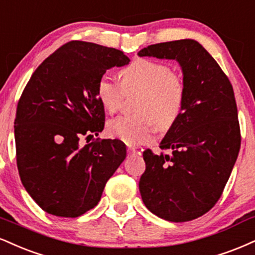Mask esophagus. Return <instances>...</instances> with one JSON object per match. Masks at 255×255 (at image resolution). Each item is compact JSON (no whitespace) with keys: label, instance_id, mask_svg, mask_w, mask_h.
<instances>
[{"label":"esophagus","instance_id":"esophagus-1","mask_svg":"<svg viewBox=\"0 0 255 255\" xmlns=\"http://www.w3.org/2000/svg\"><path fill=\"white\" fill-rule=\"evenodd\" d=\"M127 153H128V155H134L136 153V149L133 148V147H128Z\"/></svg>","mask_w":255,"mask_h":255}]
</instances>
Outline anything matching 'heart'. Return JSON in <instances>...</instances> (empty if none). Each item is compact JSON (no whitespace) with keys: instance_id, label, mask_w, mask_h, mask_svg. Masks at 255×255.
Wrapping results in <instances>:
<instances>
[{"instance_id":"heart-1","label":"heart","mask_w":255,"mask_h":255,"mask_svg":"<svg viewBox=\"0 0 255 255\" xmlns=\"http://www.w3.org/2000/svg\"><path fill=\"white\" fill-rule=\"evenodd\" d=\"M119 78L120 84L102 76L96 84L97 98L107 113L118 112L125 94L141 91V95L136 114L109 121L110 136L127 145H140L151 139L154 126L159 131H167L177 124L185 104V83L166 63L136 58L119 72Z\"/></svg>"}]
</instances>
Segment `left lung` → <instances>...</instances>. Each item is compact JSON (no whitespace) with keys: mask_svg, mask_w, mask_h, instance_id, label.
Listing matches in <instances>:
<instances>
[{"mask_svg":"<svg viewBox=\"0 0 255 255\" xmlns=\"http://www.w3.org/2000/svg\"><path fill=\"white\" fill-rule=\"evenodd\" d=\"M137 54L176 59L186 89L182 115L159 146L171 154L143 152L141 198L160 219L195 220L217 203L240 151L234 90L216 60L195 40L149 45Z\"/></svg>","mask_w":255,"mask_h":255,"instance_id":"left-lung-1","label":"left lung"}]
</instances>
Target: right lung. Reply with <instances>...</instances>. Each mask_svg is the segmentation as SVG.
Instances as JSON below:
<instances>
[{
  "label": "right lung",
  "mask_w": 255,
  "mask_h": 255,
  "mask_svg": "<svg viewBox=\"0 0 255 255\" xmlns=\"http://www.w3.org/2000/svg\"><path fill=\"white\" fill-rule=\"evenodd\" d=\"M128 63L122 51L73 40L46 58L24 87L14 122L17 170L46 213L78 217L93 209L125 160L120 140L97 137L85 146L79 141L104 128L98 79Z\"/></svg>",
  "instance_id": "1"
}]
</instances>
